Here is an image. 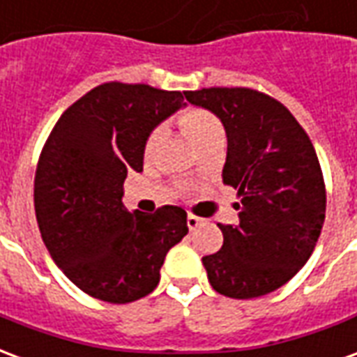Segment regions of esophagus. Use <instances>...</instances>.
<instances>
[{"label":"esophagus","mask_w":357,"mask_h":357,"mask_svg":"<svg viewBox=\"0 0 357 357\" xmlns=\"http://www.w3.org/2000/svg\"><path fill=\"white\" fill-rule=\"evenodd\" d=\"M187 225H189V229L193 231L199 225H202V218L195 216V214H189V216H187Z\"/></svg>","instance_id":"34e87169"}]
</instances>
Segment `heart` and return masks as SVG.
Returning <instances> with one entry per match:
<instances>
[{
  "mask_svg": "<svg viewBox=\"0 0 357 357\" xmlns=\"http://www.w3.org/2000/svg\"><path fill=\"white\" fill-rule=\"evenodd\" d=\"M178 124L199 149L206 147V145L214 143V141L225 139V130L222 120L214 112L201 109V107H187V109L181 110L178 114ZM160 141H162V130L155 128L147 135V139H145L143 155L147 156V158L155 155Z\"/></svg>",
  "mask_w": 357,
  "mask_h": 357,
  "instance_id": "obj_1",
  "label": "heart"
}]
</instances>
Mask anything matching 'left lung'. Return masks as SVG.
<instances>
[{
  "instance_id": "1",
  "label": "left lung",
  "mask_w": 357,
  "mask_h": 357,
  "mask_svg": "<svg viewBox=\"0 0 357 357\" xmlns=\"http://www.w3.org/2000/svg\"><path fill=\"white\" fill-rule=\"evenodd\" d=\"M227 133L224 183L237 189L239 224L220 225L222 248L202 258L212 289L256 298L283 287L321 235L327 193L312 141L291 110L250 88L185 91Z\"/></svg>"
}]
</instances>
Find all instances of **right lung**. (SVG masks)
I'll list each match as a JSON object with an SVG mask.
<instances>
[{
  "label": "right lung",
  "instance_id": "add662e5",
  "mask_svg": "<svg viewBox=\"0 0 357 357\" xmlns=\"http://www.w3.org/2000/svg\"><path fill=\"white\" fill-rule=\"evenodd\" d=\"M185 105L181 91L107 82L61 114L42 149L34 208L51 258L80 291L110 304L156 289L164 258L187 235V212H128V172L143 170V145Z\"/></svg>",
  "mask_w": 357,
  "mask_h": 357
}]
</instances>
